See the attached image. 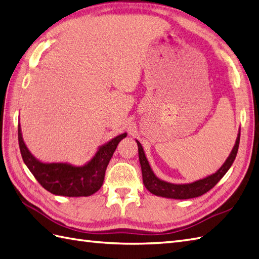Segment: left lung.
<instances>
[{
	"label": "left lung",
	"mask_w": 259,
	"mask_h": 259,
	"mask_svg": "<svg viewBox=\"0 0 259 259\" xmlns=\"http://www.w3.org/2000/svg\"><path fill=\"white\" fill-rule=\"evenodd\" d=\"M239 139H240V130L237 134L236 142L232 149L231 154L227 157L221 168L216 170L214 174H211L207 177L203 178L193 183L188 184H171L168 182H165L154 174V171L149 165L148 160L145 156L144 149L141 143L135 140L139 146V157H140V164L142 168V175H143V183H144L145 187L148 192L156 195V196L165 197V198H173V199H188L198 197L200 195L207 193L209 189L214 187L216 184L220 182L223 176L227 173V170L231 168L235 158L238 152L239 146Z\"/></svg>",
	"instance_id": "obj_1"
}]
</instances>
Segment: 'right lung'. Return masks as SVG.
I'll return each instance as SVG.
<instances>
[{
  "mask_svg": "<svg viewBox=\"0 0 259 259\" xmlns=\"http://www.w3.org/2000/svg\"><path fill=\"white\" fill-rule=\"evenodd\" d=\"M126 135L127 133H123L101 145L94 156L82 166L70 163H45L37 159L27 148L19 124L20 151L27 168L47 191L67 197L91 196L99 191L115 149Z\"/></svg>",
  "mask_w": 259,
  "mask_h": 259,
  "instance_id": "1",
  "label": "right lung"
}]
</instances>
